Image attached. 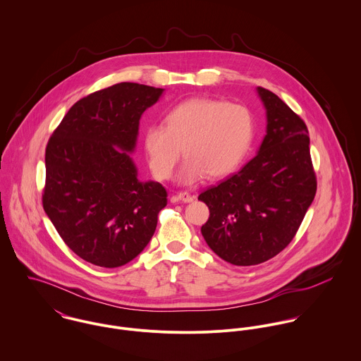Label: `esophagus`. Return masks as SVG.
Instances as JSON below:
<instances>
[{"label":"esophagus","instance_id":"esophagus-1","mask_svg":"<svg viewBox=\"0 0 361 361\" xmlns=\"http://www.w3.org/2000/svg\"><path fill=\"white\" fill-rule=\"evenodd\" d=\"M178 199L185 203H192L195 200V196H192L189 192H180L178 193Z\"/></svg>","mask_w":361,"mask_h":361}]
</instances>
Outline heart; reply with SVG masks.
<instances>
[{
	"instance_id": "obj_1",
	"label": "heart",
	"mask_w": 361,
	"mask_h": 361,
	"mask_svg": "<svg viewBox=\"0 0 361 361\" xmlns=\"http://www.w3.org/2000/svg\"><path fill=\"white\" fill-rule=\"evenodd\" d=\"M255 136L250 111L240 104L195 97L166 111L162 125L145 132V153L158 180H169L182 155L179 173L183 183H193L232 172L245 158Z\"/></svg>"
}]
</instances>
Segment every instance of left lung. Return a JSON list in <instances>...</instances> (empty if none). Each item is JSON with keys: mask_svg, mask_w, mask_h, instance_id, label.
Listing matches in <instances>:
<instances>
[{"mask_svg": "<svg viewBox=\"0 0 361 361\" xmlns=\"http://www.w3.org/2000/svg\"><path fill=\"white\" fill-rule=\"evenodd\" d=\"M257 92L267 109V135L258 154L199 196L209 209L202 226L207 245L242 267L281 253L293 240L317 192L305 121L272 92Z\"/></svg>", "mask_w": 361, "mask_h": 361, "instance_id": "obj_1", "label": "left lung"}]
</instances>
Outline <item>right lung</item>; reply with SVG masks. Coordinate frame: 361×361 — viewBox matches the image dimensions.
Masks as SVG:
<instances>
[{
  "instance_id": "1",
  "label": "right lung",
  "mask_w": 361,
  "mask_h": 361,
  "mask_svg": "<svg viewBox=\"0 0 361 361\" xmlns=\"http://www.w3.org/2000/svg\"><path fill=\"white\" fill-rule=\"evenodd\" d=\"M162 89L122 82L66 112L46 147L43 208L65 245L104 268L128 264L149 245L166 190L140 182L128 153L142 114Z\"/></svg>"
}]
</instances>
